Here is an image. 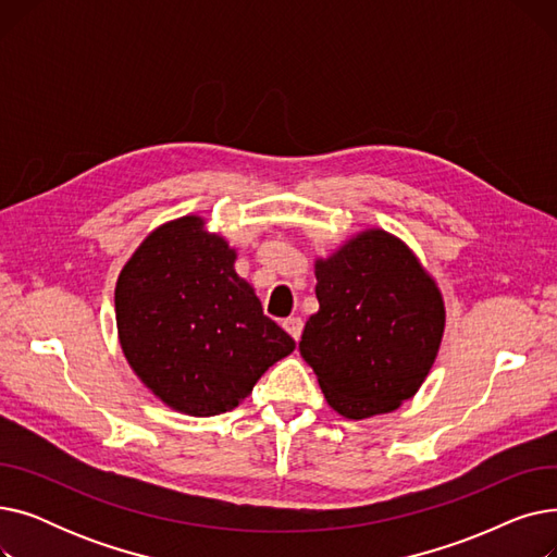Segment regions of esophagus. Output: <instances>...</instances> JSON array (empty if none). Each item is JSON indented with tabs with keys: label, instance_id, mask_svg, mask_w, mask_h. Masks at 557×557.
<instances>
[{
	"label": "esophagus",
	"instance_id": "esophagus-1",
	"mask_svg": "<svg viewBox=\"0 0 557 557\" xmlns=\"http://www.w3.org/2000/svg\"><path fill=\"white\" fill-rule=\"evenodd\" d=\"M284 330L290 334V338H294V341H298L300 338V334H302V327H305V323H302V320L300 318H286L284 320Z\"/></svg>",
	"mask_w": 557,
	"mask_h": 557
}]
</instances>
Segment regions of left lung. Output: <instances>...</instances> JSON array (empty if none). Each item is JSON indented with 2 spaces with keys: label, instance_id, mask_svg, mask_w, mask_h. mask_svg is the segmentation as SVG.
<instances>
[{
  "label": "left lung",
  "instance_id": "1",
  "mask_svg": "<svg viewBox=\"0 0 557 557\" xmlns=\"http://www.w3.org/2000/svg\"><path fill=\"white\" fill-rule=\"evenodd\" d=\"M318 311L300 355L327 404L347 420L391 413L424 384L441 352L443 290L420 257L382 227L315 257Z\"/></svg>",
  "mask_w": 557,
  "mask_h": 557
}]
</instances>
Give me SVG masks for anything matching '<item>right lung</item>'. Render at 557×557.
<instances>
[{
  "instance_id": "add662e5",
  "label": "right lung",
  "mask_w": 557,
  "mask_h": 557,
  "mask_svg": "<svg viewBox=\"0 0 557 557\" xmlns=\"http://www.w3.org/2000/svg\"><path fill=\"white\" fill-rule=\"evenodd\" d=\"M237 248L198 214L146 234L114 286L122 352L164 406L210 418L239 406L296 341L234 271Z\"/></svg>"
}]
</instances>
